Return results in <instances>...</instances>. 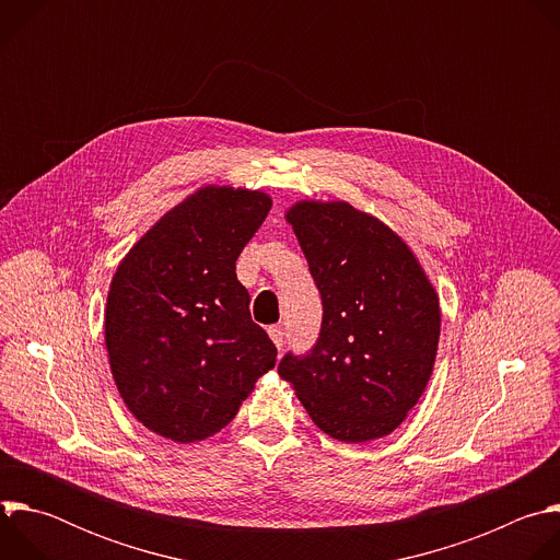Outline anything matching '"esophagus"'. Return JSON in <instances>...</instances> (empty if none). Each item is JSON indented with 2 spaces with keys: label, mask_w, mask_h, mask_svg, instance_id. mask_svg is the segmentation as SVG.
Wrapping results in <instances>:
<instances>
[{
  "label": "esophagus",
  "mask_w": 560,
  "mask_h": 560,
  "mask_svg": "<svg viewBox=\"0 0 560 560\" xmlns=\"http://www.w3.org/2000/svg\"><path fill=\"white\" fill-rule=\"evenodd\" d=\"M268 335H270L272 343L281 350V346H283V328L281 326H272V328H268Z\"/></svg>",
  "instance_id": "1"
}]
</instances>
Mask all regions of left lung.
<instances>
[{"label":"left lung","instance_id":"obj_1","mask_svg":"<svg viewBox=\"0 0 560 560\" xmlns=\"http://www.w3.org/2000/svg\"><path fill=\"white\" fill-rule=\"evenodd\" d=\"M285 221L322 292L324 324L310 354L283 357L279 376L328 436H387L432 376L439 292L404 238L348 201L301 199Z\"/></svg>","mask_w":560,"mask_h":560}]
</instances>
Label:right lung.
Segmentation results:
<instances>
[{
    "label": "right lung",
    "mask_w": 560,
    "mask_h": 560,
    "mask_svg": "<svg viewBox=\"0 0 560 560\" xmlns=\"http://www.w3.org/2000/svg\"><path fill=\"white\" fill-rule=\"evenodd\" d=\"M270 208L264 190L201 186L119 261L104 314L108 363L150 432L175 443L217 434L275 368L277 348L234 272Z\"/></svg>",
    "instance_id": "right-lung-1"
}]
</instances>
